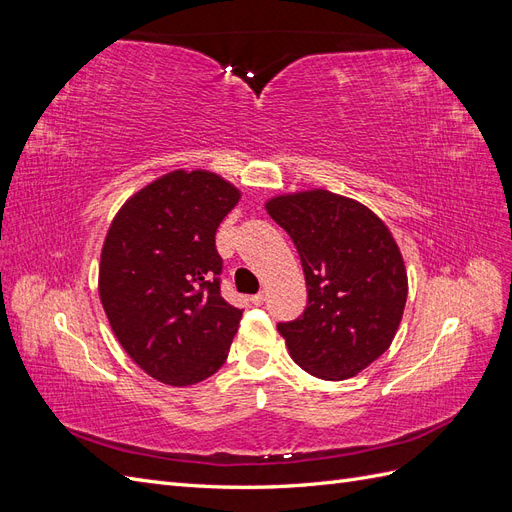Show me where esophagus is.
Wrapping results in <instances>:
<instances>
[{
  "label": "esophagus",
  "mask_w": 512,
  "mask_h": 512,
  "mask_svg": "<svg viewBox=\"0 0 512 512\" xmlns=\"http://www.w3.org/2000/svg\"><path fill=\"white\" fill-rule=\"evenodd\" d=\"M265 301H267V294L265 292H258V294H254V297H252L254 305H262Z\"/></svg>",
  "instance_id": "esophagus-1"
}]
</instances>
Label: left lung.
<instances>
[{
  "mask_svg": "<svg viewBox=\"0 0 512 512\" xmlns=\"http://www.w3.org/2000/svg\"><path fill=\"white\" fill-rule=\"evenodd\" d=\"M267 213L297 247L307 284L301 318L280 322L292 361L322 380H348L389 350L408 299L391 230L352 198L307 190L269 198Z\"/></svg>",
  "mask_w": 512,
  "mask_h": 512,
  "instance_id": "1",
  "label": "left lung"
}]
</instances>
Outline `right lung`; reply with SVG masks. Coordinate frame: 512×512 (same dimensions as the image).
Returning <instances> with one entry per match:
<instances>
[{"label":"right lung","instance_id":"add662e5","mask_svg":"<svg viewBox=\"0 0 512 512\" xmlns=\"http://www.w3.org/2000/svg\"><path fill=\"white\" fill-rule=\"evenodd\" d=\"M241 192L209 170H173L117 211L100 256L98 292L121 348L170 386L218 371L241 309L220 294L215 230Z\"/></svg>","mask_w":512,"mask_h":512}]
</instances>
